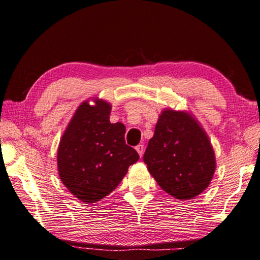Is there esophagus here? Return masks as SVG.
Masks as SVG:
<instances>
[{
	"instance_id": "1",
	"label": "esophagus",
	"mask_w": 260,
	"mask_h": 260,
	"mask_svg": "<svg viewBox=\"0 0 260 260\" xmlns=\"http://www.w3.org/2000/svg\"><path fill=\"white\" fill-rule=\"evenodd\" d=\"M136 151L138 152V154L140 156H143V154H144V151H145V146L143 144H139V145H137V146H136Z\"/></svg>"
}]
</instances>
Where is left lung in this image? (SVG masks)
Returning <instances> with one entry per match:
<instances>
[{
	"mask_svg": "<svg viewBox=\"0 0 260 260\" xmlns=\"http://www.w3.org/2000/svg\"><path fill=\"white\" fill-rule=\"evenodd\" d=\"M143 160L161 188L179 200L201 194L216 169L215 153L204 130L189 114L172 109L158 117Z\"/></svg>",
	"mask_w": 260,
	"mask_h": 260,
	"instance_id": "left-lung-1",
	"label": "left lung"
}]
</instances>
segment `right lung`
Wrapping results in <instances>:
<instances>
[{
  "label": "right lung",
  "instance_id": "1",
  "mask_svg": "<svg viewBox=\"0 0 260 260\" xmlns=\"http://www.w3.org/2000/svg\"><path fill=\"white\" fill-rule=\"evenodd\" d=\"M111 105L97 100L77 108L58 147L62 184L82 202L95 203L113 192L139 155L124 140L125 126L109 122Z\"/></svg>",
  "mask_w": 260,
  "mask_h": 260
}]
</instances>
